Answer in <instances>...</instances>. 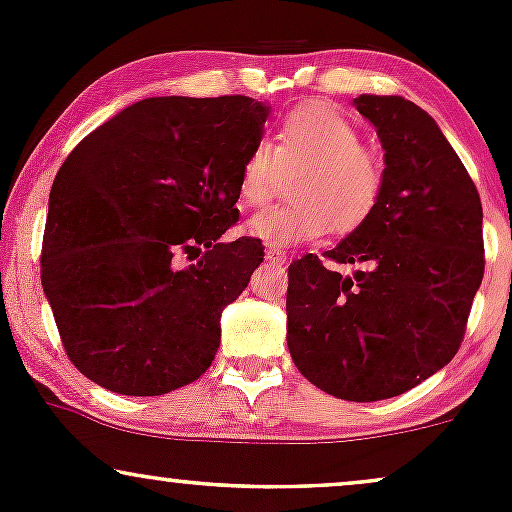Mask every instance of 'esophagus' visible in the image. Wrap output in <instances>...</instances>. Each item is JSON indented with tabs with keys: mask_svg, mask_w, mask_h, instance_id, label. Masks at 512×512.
I'll return each instance as SVG.
<instances>
[{
	"mask_svg": "<svg viewBox=\"0 0 512 512\" xmlns=\"http://www.w3.org/2000/svg\"><path fill=\"white\" fill-rule=\"evenodd\" d=\"M264 257H267L269 262H276V264L286 262V252L281 248H274V245H267V250H264Z\"/></svg>",
	"mask_w": 512,
	"mask_h": 512,
	"instance_id": "1",
	"label": "esophagus"
}]
</instances>
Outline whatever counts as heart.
<instances>
[{
	"label": "heart",
	"instance_id": "obj_1",
	"mask_svg": "<svg viewBox=\"0 0 512 512\" xmlns=\"http://www.w3.org/2000/svg\"><path fill=\"white\" fill-rule=\"evenodd\" d=\"M296 170L289 202L257 211L248 231L267 245L317 240L334 231L349 236L378 209L385 192V158L363 144L356 122L332 105L291 110L274 142H257L238 173V199L257 207L274 195L281 173Z\"/></svg>",
	"mask_w": 512,
	"mask_h": 512
}]
</instances>
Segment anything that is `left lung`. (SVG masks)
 Instances as JSON below:
<instances>
[{
    "label": "left lung",
    "mask_w": 512,
    "mask_h": 512,
    "mask_svg": "<svg viewBox=\"0 0 512 512\" xmlns=\"http://www.w3.org/2000/svg\"><path fill=\"white\" fill-rule=\"evenodd\" d=\"M378 129L385 192L325 260L289 264V351L315 387L346 402L411 390L460 349L484 279L481 199L436 120L399 96H358ZM334 263H358L354 277Z\"/></svg>",
    "instance_id": "1"
}]
</instances>
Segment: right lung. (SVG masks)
<instances>
[{
  "label": "right lung",
  "instance_id": "obj_1",
  "mask_svg": "<svg viewBox=\"0 0 512 512\" xmlns=\"http://www.w3.org/2000/svg\"><path fill=\"white\" fill-rule=\"evenodd\" d=\"M269 108L248 96L146 98L93 129L50 190L40 281L76 370L156 397L195 383L219 317L264 260L238 221V173Z\"/></svg>",
  "mask_w": 512,
  "mask_h": 512
}]
</instances>
